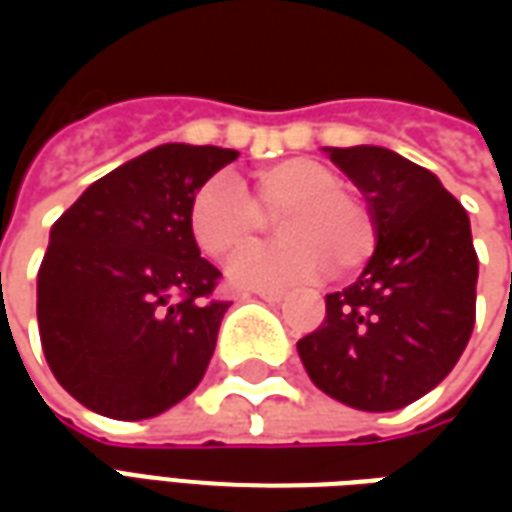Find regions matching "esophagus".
Segmentation results:
<instances>
[{"instance_id": "esophagus-1", "label": "esophagus", "mask_w": 512, "mask_h": 512, "mask_svg": "<svg viewBox=\"0 0 512 512\" xmlns=\"http://www.w3.org/2000/svg\"><path fill=\"white\" fill-rule=\"evenodd\" d=\"M255 296L257 299H263L268 301V304H279V301L285 299V290H255Z\"/></svg>"}]
</instances>
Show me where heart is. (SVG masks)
<instances>
[{
    "label": "heart",
    "mask_w": 512,
    "mask_h": 512,
    "mask_svg": "<svg viewBox=\"0 0 512 512\" xmlns=\"http://www.w3.org/2000/svg\"><path fill=\"white\" fill-rule=\"evenodd\" d=\"M343 178L315 158H285L257 169L252 200L230 175L205 180L189 205V230L213 260L235 255L279 218L277 245L235 257L227 277L241 288H279L329 271L345 277L376 249V219Z\"/></svg>",
    "instance_id": "1"
}]
</instances>
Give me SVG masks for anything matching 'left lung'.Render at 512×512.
<instances>
[{"label":"left lung","instance_id":"1","mask_svg":"<svg viewBox=\"0 0 512 512\" xmlns=\"http://www.w3.org/2000/svg\"><path fill=\"white\" fill-rule=\"evenodd\" d=\"M326 153L365 194L376 252L354 285L326 296V318L296 348L321 392L359 411H395L450 376L472 337L469 213L433 172L395 150Z\"/></svg>","mask_w":512,"mask_h":512}]
</instances>
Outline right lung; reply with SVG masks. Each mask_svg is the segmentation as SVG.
<instances>
[{"mask_svg":"<svg viewBox=\"0 0 512 512\" xmlns=\"http://www.w3.org/2000/svg\"><path fill=\"white\" fill-rule=\"evenodd\" d=\"M238 150L169 142L95 180L54 222L38 271L43 354L95 414L150 419L200 384L230 301L189 205Z\"/></svg>","mask_w":512,"mask_h":512,"instance_id":"obj_1","label":"right lung"}]
</instances>
